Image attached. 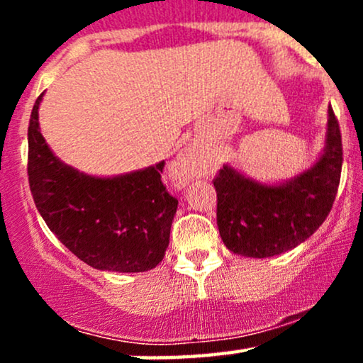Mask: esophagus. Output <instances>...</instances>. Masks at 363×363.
<instances>
[{"label": "esophagus", "mask_w": 363, "mask_h": 363, "mask_svg": "<svg viewBox=\"0 0 363 363\" xmlns=\"http://www.w3.org/2000/svg\"><path fill=\"white\" fill-rule=\"evenodd\" d=\"M198 153L193 152V150H187V152L177 158L176 165H174V174H176V177L181 182H187L191 177L198 174Z\"/></svg>", "instance_id": "esophagus-1"}]
</instances>
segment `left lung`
<instances>
[{
    "label": "left lung",
    "mask_w": 363,
    "mask_h": 363,
    "mask_svg": "<svg viewBox=\"0 0 363 363\" xmlns=\"http://www.w3.org/2000/svg\"><path fill=\"white\" fill-rule=\"evenodd\" d=\"M341 165L340 124L331 107L323 155L297 177L268 186L223 165L213 179L216 223L223 244L234 254L247 257H269L297 247L331 211Z\"/></svg>",
    "instance_id": "obj_1"
}]
</instances>
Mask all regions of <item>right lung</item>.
Wrapping results in <instances>:
<instances>
[{"instance_id":"1","label":"right lung","mask_w":363,"mask_h":363,"mask_svg":"<svg viewBox=\"0 0 363 363\" xmlns=\"http://www.w3.org/2000/svg\"><path fill=\"white\" fill-rule=\"evenodd\" d=\"M40 94L28 123V184L37 210L74 256L95 269L148 272L164 259L177 199L165 162L118 177H91L54 157L39 129Z\"/></svg>"}]
</instances>
